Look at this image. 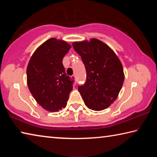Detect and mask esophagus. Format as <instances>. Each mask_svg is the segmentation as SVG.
<instances>
[{"label": "esophagus", "instance_id": "esophagus-1", "mask_svg": "<svg viewBox=\"0 0 157 157\" xmlns=\"http://www.w3.org/2000/svg\"><path fill=\"white\" fill-rule=\"evenodd\" d=\"M71 78L73 79H75V80H76V77H75V75H73L72 76H71Z\"/></svg>", "mask_w": 157, "mask_h": 157}]
</instances>
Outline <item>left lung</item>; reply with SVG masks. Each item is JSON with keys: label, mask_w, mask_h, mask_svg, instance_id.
Wrapping results in <instances>:
<instances>
[{"label": "left lung", "mask_w": 157, "mask_h": 157, "mask_svg": "<svg viewBox=\"0 0 157 157\" xmlns=\"http://www.w3.org/2000/svg\"><path fill=\"white\" fill-rule=\"evenodd\" d=\"M73 47L81 56L86 68V82L78 86L85 105L95 111L109 107L123 84L121 61L107 45L96 39L90 42H75Z\"/></svg>", "instance_id": "obj_1"}]
</instances>
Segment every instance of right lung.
<instances>
[{"label":"right lung","mask_w":157,"mask_h":157,"mask_svg":"<svg viewBox=\"0 0 157 157\" xmlns=\"http://www.w3.org/2000/svg\"><path fill=\"white\" fill-rule=\"evenodd\" d=\"M71 46L52 38L34 52L27 68L28 86L34 99L50 112L66 106L73 79L66 75L62 60Z\"/></svg>","instance_id":"add662e5"}]
</instances>
